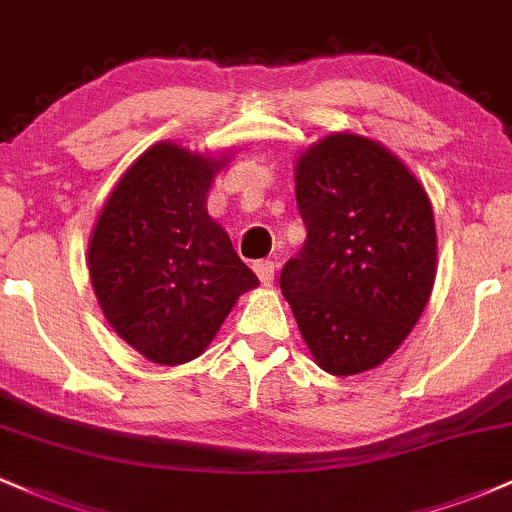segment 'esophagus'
<instances>
[{
	"label": "esophagus",
	"instance_id": "esophagus-1",
	"mask_svg": "<svg viewBox=\"0 0 512 512\" xmlns=\"http://www.w3.org/2000/svg\"><path fill=\"white\" fill-rule=\"evenodd\" d=\"M252 269H255V274L260 277L262 284H272L274 282V262L269 260H260L252 265Z\"/></svg>",
	"mask_w": 512,
	"mask_h": 512
}]
</instances>
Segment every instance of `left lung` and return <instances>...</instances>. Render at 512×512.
Here are the masks:
<instances>
[{
  "label": "left lung",
  "mask_w": 512,
  "mask_h": 512,
  "mask_svg": "<svg viewBox=\"0 0 512 512\" xmlns=\"http://www.w3.org/2000/svg\"><path fill=\"white\" fill-rule=\"evenodd\" d=\"M306 245L279 286L323 372L384 364L423 316L437 272L432 204L379 140L333 133L294 167Z\"/></svg>",
  "instance_id": "1"
}]
</instances>
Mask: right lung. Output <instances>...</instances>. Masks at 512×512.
Instances as JSON below:
<instances>
[{"label":"right lung","instance_id":"add662e5","mask_svg":"<svg viewBox=\"0 0 512 512\" xmlns=\"http://www.w3.org/2000/svg\"><path fill=\"white\" fill-rule=\"evenodd\" d=\"M230 153L162 140L121 174L89 235L87 265L101 313L155 364L204 355L257 277L206 211Z\"/></svg>","mask_w":512,"mask_h":512}]
</instances>
